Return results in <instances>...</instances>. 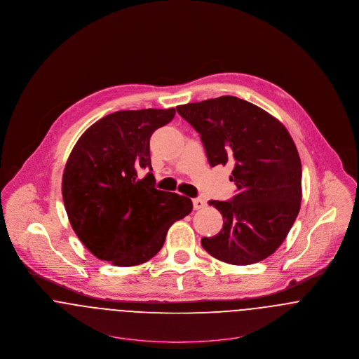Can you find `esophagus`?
Masks as SVG:
<instances>
[{"label":"esophagus","mask_w":359,"mask_h":359,"mask_svg":"<svg viewBox=\"0 0 359 359\" xmlns=\"http://www.w3.org/2000/svg\"><path fill=\"white\" fill-rule=\"evenodd\" d=\"M192 205H194L195 210H199V209H203L206 206V202L202 198H194Z\"/></svg>","instance_id":"34e87169"}]
</instances>
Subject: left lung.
Instances as JSON below:
<instances>
[{"label":"left lung","mask_w":359,"mask_h":359,"mask_svg":"<svg viewBox=\"0 0 359 359\" xmlns=\"http://www.w3.org/2000/svg\"><path fill=\"white\" fill-rule=\"evenodd\" d=\"M202 140L211 167L231 165L237 194L210 201L224 226L202 247L215 259L247 266L279 248L301 205L302 169L294 141L273 115L250 102L221 96L176 107Z\"/></svg>","instance_id":"1"}]
</instances>
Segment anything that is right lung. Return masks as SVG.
Returning a JSON list of instances; mask_svg holds the SVG:
<instances>
[{"label": "right lung", "mask_w": 359, "mask_h": 359, "mask_svg": "<svg viewBox=\"0 0 359 359\" xmlns=\"http://www.w3.org/2000/svg\"><path fill=\"white\" fill-rule=\"evenodd\" d=\"M176 111H116L89 127L65 165L62 196L70 225L97 259L128 267L150 260L170 225L192 210L190 198L157 190L149 141Z\"/></svg>", "instance_id": "right-lung-1"}]
</instances>
